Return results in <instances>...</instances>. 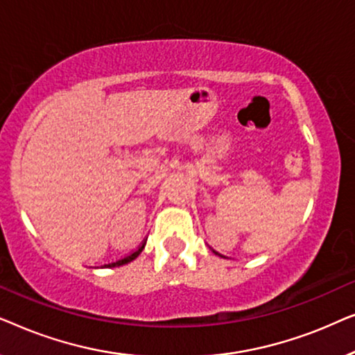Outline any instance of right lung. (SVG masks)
Returning <instances> with one entry per match:
<instances>
[{"label":"right lung","mask_w":355,"mask_h":355,"mask_svg":"<svg viewBox=\"0 0 355 355\" xmlns=\"http://www.w3.org/2000/svg\"><path fill=\"white\" fill-rule=\"evenodd\" d=\"M137 255H139V252H134V254H130V255H128V257H124V259H119V260H116V261H111V263H108L106 266H119V265L129 263V261H132Z\"/></svg>","instance_id":"right-lung-1"}]
</instances>
